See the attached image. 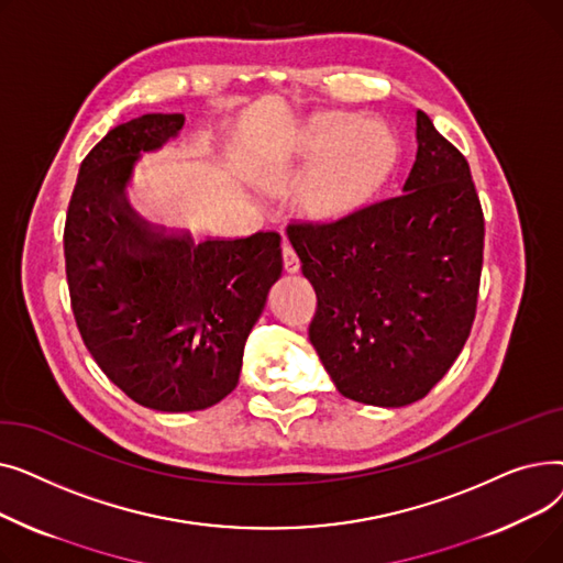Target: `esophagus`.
Instances as JSON below:
<instances>
[{"mask_svg":"<svg viewBox=\"0 0 563 563\" xmlns=\"http://www.w3.org/2000/svg\"><path fill=\"white\" fill-rule=\"evenodd\" d=\"M283 266H285V272H287V274H297V272L301 269V260H299V255L294 253V249H291V246H287V244H283Z\"/></svg>","mask_w":563,"mask_h":563,"instance_id":"esophagus-1","label":"esophagus"}]
</instances>
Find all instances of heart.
Masks as SVG:
<instances>
[{"mask_svg":"<svg viewBox=\"0 0 563 563\" xmlns=\"http://www.w3.org/2000/svg\"><path fill=\"white\" fill-rule=\"evenodd\" d=\"M390 153V136L378 123L327 113L314 118L289 143L278 175L294 177L317 162L303 187V202L317 214H329L369 189Z\"/></svg>","mask_w":563,"mask_h":563,"instance_id":"heart-1","label":"heart"}]
</instances>
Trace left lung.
<instances>
[{"instance_id":"8db88e82","label":"left lung","mask_w":563,"mask_h":563,"mask_svg":"<svg viewBox=\"0 0 563 563\" xmlns=\"http://www.w3.org/2000/svg\"><path fill=\"white\" fill-rule=\"evenodd\" d=\"M399 194L287 240L317 291L310 342L335 388L399 408L448 374L470 335L484 260V214L470 166L424 111Z\"/></svg>"}]
</instances>
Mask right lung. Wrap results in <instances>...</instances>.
Here are the masks:
<instances>
[{"label":"right lung","instance_id":"obj_1","mask_svg":"<svg viewBox=\"0 0 563 563\" xmlns=\"http://www.w3.org/2000/svg\"><path fill=\"white\" fill-rule=\"evenodd\" d=\"M183 128V113L113 128L79 166L64 230L88 353L130 399L162 412L210 408L236 388L246 338L283 272L278 232L196 244L132 212L134 166Z\"/></svg>","mask_w":563,"mask_h":563}]
</instances>
